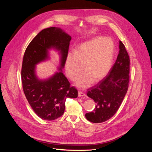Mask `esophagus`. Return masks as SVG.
I'll return each mask as SVG.
<instances>
[{"mask_svg":"<svg viewBox=\"0 0 152 152\" xmlns=\"http://www.w3.org/2000/svg\"><path fill=\"white\" fill-rule=\"evenodd\" d=\"M78 96L79 97H83V96H86V95L82 91H79L78 92Z\"/></svg>","mask_w":152,"mask_h":152,"instance_id":"obj_1","label":"esophagus"}]
</instances>
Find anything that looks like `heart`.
<instances>
[{
	"instance_id": "heart-1",
	"label": "heart",
	"mask_w": 152,
	"mask_h": 152,
	"mask_svg": "<svg viewBox=\"0 0 152 152\" xmlns=\"http://www.w3.org/2000/svg\"><path fill=\"white\" fill-rule=\"evenodd\" d=\"M115 53L113 39L97 37L80 45L75 53L67 54L65 61V72L72 81L75 80L81 72V66L86 72L77 79L76 85L86 88L94 82L103 79L111 69Z\"/></svg>"
}]
</instances>
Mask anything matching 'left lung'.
<instances>
[{"mask_svg":"<svg viewBox=\"0 0 152 152\" xmlns=\"http://www.w3.org/2000/svg\"><path fill=\"white\" fill-rule=\"evenodd\" d=\"M129 65L125 46L119 41V53L108 75L87 90L86 94L96 103L94 110L85 114L88 121L94 123L106 121L118 111L129 87Z\"/></svg>","mask_w":152,"mask_h":152,"instance_id":"1","label":"left lung"}]
</instances>
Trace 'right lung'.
Segmentation results:
<instances>
[{
  "label": "right lung",
  "instance_id": "1",
  "mask_svg": "<svg viewBox=\"0 0 152 152\" xmlns=\"http://www.w3.org/2000/svg\"><path fill=\"white\" fill-rule=\"evenodd\" d=\"M71 36L60 28L42 30L27 47L23 59L21 81L25 96L35 114L41 119L53 120L62 115L67 98H76L77 90L62 73ZM52 48L60 55L58 72L46 80L39 79L36 65L50 58Z\"/></svg>",
  "mask_w": 152,
  "mask_h": 152
}]
</instances>
